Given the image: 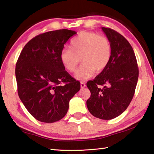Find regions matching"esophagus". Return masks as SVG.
I'll use <instances>...</instances> for the list:
<instances>
[{
    "instance_id": "esophagus-1",
    "label": "esophagus",
    "mask_w": 154,
    "mask_h": 154,
    "mask_svg": "<svg viewBox=\"0 0 154 154\" xmlns=\"http://www.w3.org/2000/svg\"><path fill=\"white\" fill-rule=\"evenodd\" d=\"M80 86H81L82 88H84V87H86V84H85V83L84 82H81V83H80Z\"/></svg>"
}]
</instances>
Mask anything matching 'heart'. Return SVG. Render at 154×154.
Listing matches in <instances>:
<instances>
[{
    "label": "heart",
    "mask_w": 154,
    "mask_h": 154,
    "mask_svg": "<svg viewBox=\"0 0 154 154\" xmlns=\"http://www.w3.org/2000/svg\"><path fill=\"white\" fill-rule=\"evenodd\" d=\"M110 41L103 35L90 31H82L72 39L70 48L60 52V60L64 69L74 72L81 60L82 64L77 70L75 77L79 80L90 78L95 72L106 69L112 58Z\"/></svg>",
    "instance_id": "heart-1"
}]
</instances>
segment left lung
<instances>
[{"label": "left lung", "mask_w": 154, "mask_h": 154, "mask_svg": "<svg viewBox=\"0 0 154 154\" xmlns=\"http://www.w3.org/2000/svg\"><path fill=\"white\" fill-rule=\"evenodd\" d=\"M101 29L111 42L112 58L106 69L93 81L87 82L91 95L86 105L94 116L110 120L128 108L135 92L139 72L130 42L113 29Z\"/></svg>", "instance_id": "left-lung-1"}]
</instances>
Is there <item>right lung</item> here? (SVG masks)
Returning <instances> with one entry per match:
<instances>
[{
    "label": "right lung",
    "mask_w": 154,
    "mask_h": 154,
    "mask_svg": "<svg viewBox=\"0 0 154 154\" xmlns=\"http://www.w3.org/2000/svg\"><path fill=\"white\" fill-rule=\"evenodd\" d=\"M77 33L60 29L40 34L24 46L16 65L18 93L31 115L43 123H54L66 114L69 101L80 82L68 74L60 54Z\"/></svg>",
    "instance_id": "1"
}]
</instances>
